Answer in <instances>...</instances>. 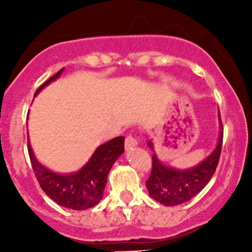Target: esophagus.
I'll use <instances>...</instances> for the list:
<instances>
[{
	"label": "esophagus",
	"instance_id": "1",
	"mask_svg": "<svg viewBox=\"0 0 252 252\" xmlns=\"http://www.w3.org/2000/svg\"><path fill=\"white\" fill-rule=\"evenodd\" d=\"M136 145H138V140H136L134 136H131V135L126 136V150L133 149V147H135Z\"/></svg>",
	"mask_w": 252,
	"mask_h": 252
}]
</instances>
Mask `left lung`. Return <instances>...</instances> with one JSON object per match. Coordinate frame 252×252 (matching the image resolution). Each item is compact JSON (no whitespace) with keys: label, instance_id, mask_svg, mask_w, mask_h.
<instances>
[{"label":"left lung","instance_id":"left-lung-1","mask_svg":"<svg viewBox=\"0 0 252 252\" xmlns=\"http://www.w3.org/2000/svg\"><path fill=\"white\" fill-rule=\"evenodd\" d=\"M218 118L220 131L217 146L197 166L189 169H175L162 163L154 154L151 174L146 180V188L152 199L164 206H177L191 200L207 185L215 174L222 150L223 126L220 114ZM147 145L154 150L152 141L147 142Z\"/></svg>","mask_w":252,"mask_h":252}]
</instances>
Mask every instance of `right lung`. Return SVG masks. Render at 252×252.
Returning <instances> with one entry per match:
<instances>
[{"mask_svg":"<svg viewBox=\"0 0 252 252\" xmlns=\"http://www.w3.org/2000/svg\"><path fill=\"white\" fill-rule=\"evenodd\" d=\"M63 69L45 81L36 90V96L51 81L56 80ZM30 162L35 177L41 189L56 204L72 210H88L102 200L103 190L107 184V177L112 166L124 152V136H117L100 145L88 163L72 174H58L42 166L34 156L32 146L28 142Z\"/></svg>","mask_w":252,"mask_h":252,"instance_id":"obj_1","label":"right lung"}]
</instances>
